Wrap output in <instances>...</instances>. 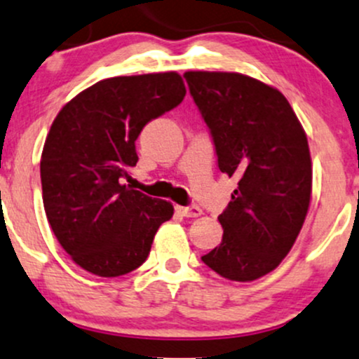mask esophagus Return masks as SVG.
Instances as JSON below:
<instances>
[{
    "mask_svg": "<svg viewBox=\"0 0 359 359\" xmlns=\"http://www.w3.org/2000/svg\"><path fill=\"white\" fill-rule=\"evenodd\" d=\"M177 212H180L186 218H198L203 215V210L199 206H177Z\"/></svg>",
    "mask_w": 359,
    "mask_h": 359,
    "instance_id": "obj_1",
    "label": "esophagus"
}]
</instances>
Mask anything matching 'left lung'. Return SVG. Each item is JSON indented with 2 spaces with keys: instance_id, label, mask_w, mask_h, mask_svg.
<instances>
[{
  "instance_id": "left-lung-1",
  "label": "left lung",
  "mask_w": 359,
  "mask_h": 359,
  "mask_svg": "<svg viewBox=\"0 0 359 359\" xmlns=\"http://www.w3.org/2000/svg\"><path fill=\"white\" fill-rule=\"evenodd\" d=\"M191 97L206 122L218 168L238 187L218 216L223 238L201 261L231 281H254L286 257L300 233L312 160L285 95L240 73L187 71Z\"/></svg>"
}]
</instances>
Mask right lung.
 I'll return each instance as SVG.
<instances>
[{
  "mask_svg": "<svg viewBox=\"0 0 359 359\" xmlns=\"http://www.w3.org/2000/svg\"><path fill=\"white\" fill-rule=\"evenodd\" d=\"M186 97L180 74L102 80L62 107L41 158L44 210L54 235L88 273L116 278L147 261L173 206L135 191L129 168L149 121Z\"/></svg>",
  "mask_w": 359,
  "mask_h": 359,
  "instance_id": "right-lung-1",
  "label": "right lung"
}]
</instances>
